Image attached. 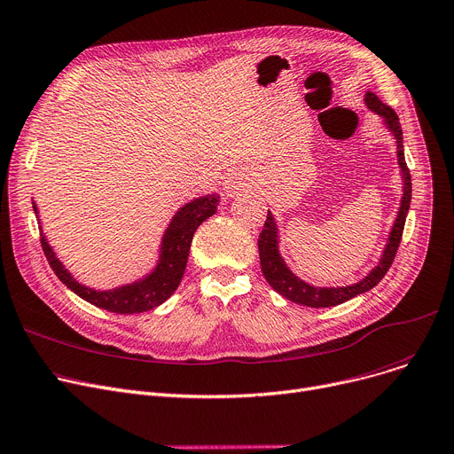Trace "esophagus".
<instances>
[{
  "mask_svg": "<svg viewBox=\"0 0 454 454\" xmlns=\"http://www.w3.org/2000/svg\"><path fill=\"white\" fill-rule=\"evenodd\" d=\"M244 183L242 181H238V177H234L232 181H231V184H229V189H238V186H242Z\"/></svg>",
  "mask_w": 454,
  "mask_h": 454,
  "instance_id": "esophagus-1",
  "label": "esophagus"
}]
</instances>
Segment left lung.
Masks as SVG:
<instances>
[{"label":"left lung","instance_id":"left-lung-1","mask_svg":"<svg viewBox=\"0 0 454 454\" xmlns=\"http://www.w3.org/2000/svg\"><path fill=\"white\" fill-rule=\"evenodd\" d=\"M366 104L370 110H374L381 117H385V122L392 129L395 143H397V161H399V167H402L403 179H405L399 215L392 227L383 258H381L378 268L372 270L368 277H364L361 282H357L354 286H346V287H313V286L299 280L286 268L284 260L278 254L275 220L271 216V212H268V218H265L263 229L258 236V253H260L262 273H263L265 280H268V284L278 293V295L286 297L287 301L295 302V304H302V306H309V308H330V306H337V304L350 301L356 295H361V293L378 286L381 282V278L387 275V271L390 270V265H392L397 247H399V242H402L405 218H407V212L411 207V196H412L411 172L405 163V152H403L402 124H399L395 112L390 108V106L383 104L376 93H372V91L366 93Z\"/></svg>","mask_w":454,"mask_h":454}]
</instances>
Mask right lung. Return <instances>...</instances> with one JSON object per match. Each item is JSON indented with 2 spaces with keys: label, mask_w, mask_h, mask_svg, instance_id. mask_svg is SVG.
Instances as JSON below:
<instances>
[{
  "label": "right lung",
  "mask_w": 454,
  "mask_h": 454,
  "mask_svg": "<svg viewBox=\"0 0 454 454\" xmlns=\"http://www.w3.org/2000/svg\"><path fill=\"white\" fill-rule=\"evenodd\" d=\"M218 201L220 198L216 194H210V196L194 200L189 205H184L174 216L172 223L165 232L163 247H161L163 251L155 271L141 282L129 284L114 291H95L86 286H80L64 270V265L55 258V253L51 251L49 244L45 242V236L42 232H40L42 234L40 242L51 270L55 271V275L71 291H74L78 297H82L84 301H88L97 308L119 313V315L143 313V311L153 309L159 304H163L177 289L186 268V260H189V251H191L194 232L207 218L215 215Z\"/></svg>",
  "instance_id": "1"
}]
</instances>
